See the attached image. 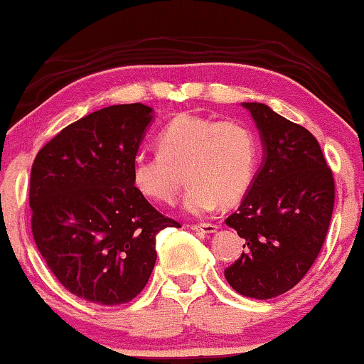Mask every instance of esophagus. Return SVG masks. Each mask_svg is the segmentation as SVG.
Instances as JSON below:
<instances>
[{
    "mask_svg": "<svg viewBox=\"0 0 364 364\" xmlns=\"http://www.w3.org/2000/svg\"><path fill=\"white\" fill-rule=\"evenodd\" d=\"M191 230L195 232H201V234H212V232H215L218 227L215 224H210V222H207V224H193L190 225Z\"/></svg>",
    "mask_w": 364,
    "mask_h": 364,
    "instance_id": "esophagus-1",
    "label": "esophagus"
}]
</instances>
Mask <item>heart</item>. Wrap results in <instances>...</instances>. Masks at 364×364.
<instances>
[{"instance_id":"b5f03b06","label":"heart","mask_w":364,"mask_h":364,"mask_svg":"<svg viewBox=\"0 0 364 364\" xmlns=\"http://www.w3.org/2000/svg\"><path fill=\"white\" fill-rule=\"evenodd\" d=\"M157 154L132 161V186L144 198L173 205L191 183L185 205L191 213H207L220 201L225 207L242 200L251 186L257 142L247 125L235 120L181 113L157 135Z\"/></svg>"}]
</instances>
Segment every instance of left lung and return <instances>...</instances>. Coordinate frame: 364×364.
<instances>
[{
    "label": "left lung",
    "mask_w": 364,
    "mask_h": 364,
    "mask_svg": "<svg viewBox=\"0 0 364 364\" xmlns=\"http://www.w3.org/2000/svg\"><path fill=\"white\" fill-rule=\"evenodd\" d=\"M256 120L264 163L225 224L244 251L225 268L240 295L268 300L291 290L322 251L336 185L317 139L262 103H244Z\"/></svg>",
    "instance_id": "1"
}]
</instances>
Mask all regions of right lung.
Segmentation results:
<instances>
[{"label": "right lung", "instance_id": "obj_1", "mask_svg": "<svg viewBox=\"0 0 364 364\" xmlns=\"http://www.w3.org/2000/svg\"><path fill=\"white\" fill-rule=\"evenodd\" d=\"M151 112L142 103L113 105L80 118L37 152L30 173L38 252L65 290L107 307L144 290L156 235L179 227L130 179Z\"/></svg>", "mask_w": 364, "mask_h": 364}]
</instances>
